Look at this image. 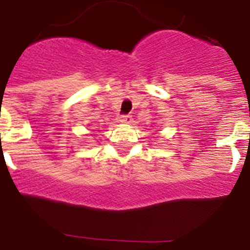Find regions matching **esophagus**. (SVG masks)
<instances>
[{
    "mask_svg": "<svg viewBox=\"0 0 250 250\" xmlns=\"http://www.w3.org/2000/svg\"><path fill=\"white\" fill-rule=\"evenodd\" d=\"M118 121L121 124H130L132 121L131 115H120L118 118Z\"/></svg>",
    "mask_w": 250,
    "mask_h": 250,
    "instance_id": "obj_1",
    "label": "esophagus"
}]
</instances>
